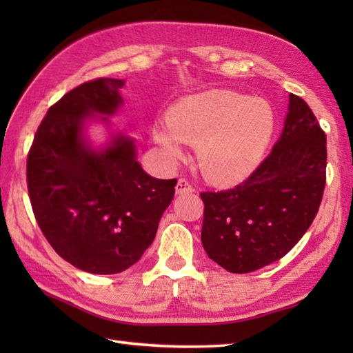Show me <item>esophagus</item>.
<instances>
[{
    "instance_id": "esophagus-1",
    "label": "esophagus",
    "mask_w": 353,
    "mask_h": 353,
    "mask_svg": "<svg viewBox=\"0 0 353 353\" xmlns=\"http://www.w3.org/2000/svg\"><path fill=\"white\" fill-rule=\"evenodd\" d=\"M194 188L192 185L186 181V179H179L177 181V185H176V192L177 194H188V192H192Z\"/></svg>"
}]
</instances>
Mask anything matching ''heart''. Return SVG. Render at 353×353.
I'll return each instance as SVG.
<instances>
[{"label":"heart","instance_id":"heart-1","mask_svg":"<svg viewBox=\"0 0 353 353\" xmlns=\"http://www.w3.org/2000/svg\"><path fill=\"white\" fill-rule=\"evenodd\" d=\"M274 129L267 100L214 89L177 101L153 137L170 162L183 156L185 142L196 147L197 167L209 182L236 185L259 168Z\"/></svg>","mask_w":353,"mask_h":353}]
</instances>
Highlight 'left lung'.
I'll list each match as a JSON object with an SVG mask.
<instances>
[{"instance_id": "8db88e82", "label": "left lung", "mask_w": 353, "mask_h": 353, "mask_svg": "<svg viewBox=\"0 0 353 353\" xmlns=\"http://www.w3.org/2000/svg\"><path fill=\"white\" fill-rule=\"evenodd\" d=\"M326 134L301 97L290 94L281 139L259 168L226 191H206L201 244L230 273L283 258L310 229L326 185Z\"/></svg>"}]
</instances>
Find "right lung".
Masks as SVG:
<instances>
[{"label":"right lung","instance_id":"add662e5","mask_svg":"<svg viewBox=\"0 0 353 353\" xmlns=\"http://www.w3.org/2000/svg\"><path fill=\"white\" fill-rule=\"evenodd\" d=\"M124 80L95 79L52 104L27 157L33 214L59 256L83 272L115 274L153 243L176 179L148 176L132 138L118 134L101 152L83 139L92 114L112 115ZM106 121V118H103Z\"/></svg>","mask_w":353,"mask_h":353}]
</instances>
